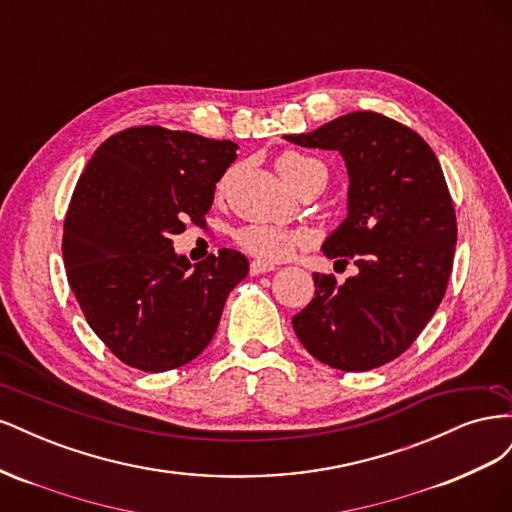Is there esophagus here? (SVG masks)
I'll list each match as a JSON object with an SVG mask.
<instances>
[{
    "label": "esophagus",
    "mask_w": 512,
    "mask_h": 512,
    "mask_svg": "<svg viewBox=\"0 0 512 512\" xmlns=\"http://www.w3.org/2000/svg\"><path fill=\"white\" fill-rule=\"evenodd\" d=\"M269 271H275V267L269 265V262L254 260L252 265H250V273H252V275H262V273H269Z\"/></svg>",
    "instance_id": "obj_1"
}]
</instances>
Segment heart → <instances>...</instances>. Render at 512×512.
<instances>
[{
    "label": "heart",
    "mask_w": 512,
    "mask_h": 512,
    "mask_svg": "<svg viewBox=\"0 0 512 512\" xmlns=\"http://www.w3.org/2000/svg\"><path fill=\"white\" fill-rule=\"evenodd\" d=\"M277 170L282 177L299 190L305 183H318L324 190L329 181V170L320 160L303 156L297 151H286L277 160ZM226 177L220 181V190H224ZM235 241L247 254H252L265 262H280L288 258L303 243V235L292 228L271 226V224H245L235 230Z\"/></svg>",
    "instance_id": "1"
}]
</instances>
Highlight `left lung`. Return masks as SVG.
I'll return each mask as SVG.
<instances>
[{"instance_id":"8db88e82","label":"left lung","mask_w":512,"mask_h":512,"mask_svg":"<svg viewBox=\"0 0 512 512\" xmlns=\"http://www.w3.org/2000/svg\"><path fill=\"white\" fill-rule=\"evenodd\" d=\"M286 141L346 160L348 218L322 252L359 269L344 284L314 273L316 297L292 318L294 333L335 369L391 363L436 314L453 271L457 218L436 153L404 123L371 111Z\"/></svg>"}]
</instances>
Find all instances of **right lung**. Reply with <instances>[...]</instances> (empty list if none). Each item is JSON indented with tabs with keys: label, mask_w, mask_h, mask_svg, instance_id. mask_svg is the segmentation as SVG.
Masks as SVG:
<instances>
[{
	"label": "right lung",
	"mask_w": 512,
	"mask_h": 512,
	"mask_svg": "<svg viewBox=\"0 0 512 512\" xmlns=\"http://www.w3.org/2000/svg\"><path fill=\"white\" fill-rule=\"evenodd\" d=\"M232 141L160 126L121 130L96 149L64 220V265L85 320L121 363L177 369L213 339L250 262L222 247L192 267L173 250L185 222L205 226Z\"/></svg>",
	"instance_id": "1"
}]
</instances>
